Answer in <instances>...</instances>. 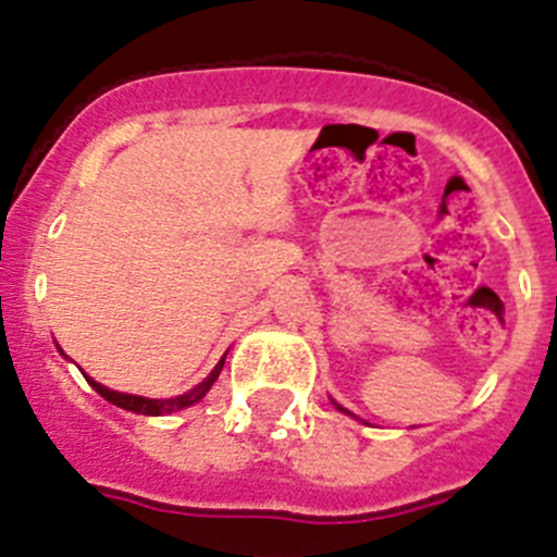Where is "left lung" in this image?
<instances>
[{"mask_svg": "<svg viewBox=\"0 0 557 557\" xmlns=\"http://www.w3.org/2000/svg\"><path fill=\"white\" fill-rule=\"evenodd\" d=\"M335 405V403H333ZM335 408H338V410H344V408H341V405H335ZM344 413H349V410H344Z\"/></svg>", "mask_w": 557, "mask_h": 557, "instance_id": "left-lung-1", "label": "left lung"}]
</instances>
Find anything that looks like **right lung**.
Wrapping results in <instances>:
<instances>
[{"mask_svg": "<svg viewBox=\"0 0 557 557\" xmlns=\"http://www.w3.org/2000/svg\"><path fill=\"white\" fill-rule=\"evenodd\" d=\"M60 352H63V349H60ZM224 358H227V355H224ZM224 358L219 360L216 369H213V372H210L202 383L194 385L191 391H185V394H180V397H172V399H149V397H135V394H122V391L104 388L102 383H97V380L88 377V374H85V380L91 383V388L97 391V394H102L108 403L119 405V408L133 410V413H144V416H163V413H174V410H183V408H191V405H197L199 399L208 394L210 385L216 383L219 372H222V366H224Z\"/></svg>", "mask_w": 557, "mask_h": 557, "instance_id": "obj_1", "label": "right lung"}]
</instances>
